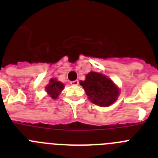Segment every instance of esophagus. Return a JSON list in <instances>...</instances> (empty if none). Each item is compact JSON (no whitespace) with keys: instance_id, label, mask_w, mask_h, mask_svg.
<instances>
[{"instance_id":"1","label":"esophagus","mask_w":158,"mask_h":158,"mask_svg":"<svg viewBox=\"0 0 158 158\" xmlns=\"http://www.w3.org/2000/svg\"><path fill=\"white\" fill-rule=\"evenodd\" d=\"M70 84L72 85H77L78 84H79V81H78L77 80H76V81H71Z\"/></svg>"}]
</instances>
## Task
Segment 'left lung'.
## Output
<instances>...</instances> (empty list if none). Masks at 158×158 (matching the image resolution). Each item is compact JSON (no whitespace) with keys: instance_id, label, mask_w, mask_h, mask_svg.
<instances>
[{"instance_id":"left-lung-1","label":"left lung","mask_w":158,"mask_h":158,"mask_svg":"<svg viewBox=\"0 0 158 158\" xmlns=\"http://www.w3.org/2000/svg\"><path fill=\"white\" fill-rule=\"evenodd\" d=\"M80 85L85 89L89 100L100 107L111 105L119 95V89L114 82L99 73H89L85 80L81 81Z\"/></svg>"}]
</instances>
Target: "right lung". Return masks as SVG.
Segmentation results:
<instances>
[{"label": "right lung", "instance_id": "right-lung-1", "mask_svg": "<svg viewBox=\"0 0 158 158\" xmlns=\"http://www.w3.org/2000/svg\"><path fill=\"white\" fill-rule=\"evenodd\" d=\"M64 85L62 82L57 81L56 78H51L49 82V85H47L46 87V91L48 93V95L51 98L55 100L58 98V96L61 93V92L63 90Z\"/></svg>", "mask_w": 158, "mask_h": 158}]
</instances>
